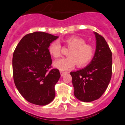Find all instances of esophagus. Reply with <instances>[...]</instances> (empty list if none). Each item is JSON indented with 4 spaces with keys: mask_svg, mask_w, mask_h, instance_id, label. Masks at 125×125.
Here are the masks:
<instances>
[{
    "mask_svg": "<svg viewBox=\"0 0 125 125\" xmlns=\"http://www.w3.org/2000/svg\"><path fill=\"white\" fill-rule=\"evenodd\" d=\"M60 75H61V76H63L65 74H66V72H64V71H60Z\"/></svg>",
    "mask_w": 125,
    "mask_h": 125,
    "instance_id": "esophagus-1",
    "label": "esophagus"
}]
</instances>
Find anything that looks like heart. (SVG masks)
I'll return each mask as SVG.
<instances>
[{"instance_id":"1","label":"heart","mask_w":125,"mask_h":125,"mask_svg":"<svg viewBox=\"0 0 125 125\" xmlns=\"http://www.w3.org/2000/svg\"><path fill=\"white\" fill-rule=\"evenodd\" d=\"M66 46L70 48L68 53L69 57L55 60L53 66L61 71H68L73 69L77 64L78 66H86L92 60L94 54L93 46L85 43L83 39L79 37L67 38L65 41ZM49 53L54 58H58L61 55V45L58 41H54L48 48Z\"/></svg>"}]
</instances>
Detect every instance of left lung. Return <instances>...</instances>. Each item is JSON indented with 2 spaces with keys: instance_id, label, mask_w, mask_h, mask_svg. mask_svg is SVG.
<instances>
[{
  "instance_id": "8db88e82",
  "label": "left lung",
  "mask_w": 125,
  "mask_h": 125,
  "mask_svg": "<svg viewBox=\"0 0 125 125\" xmlns=\"http://www.w3.org/2000/svg\"><path fill=\"white\" fill-rule=\"evenodd\" d=\"M96 49L91 62L82 70L71 72L74 94L80 101L90 102L99 99L110 82L112 52L104 37L94 32Z\"/></svg>"
}]
</instances>
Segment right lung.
<instances>
[{"mask_svg": "<svg viewBox=\"0 0 125 125\" xmlns=\"http://www.w3.org/2000/svg\"><path fill=\"white\" fill-rule=\"evenodd\" d=\"M58 36L44 32L25 35L16 46L12 56L14 82L25 100L44 106L54 100V86L60 77L57 69L51 68L50 43Z\"/></svg>", "mask_w": 125, "mask_h": 125, "instance_id": "obj_1", "label": "right lung"}]
</instances>
